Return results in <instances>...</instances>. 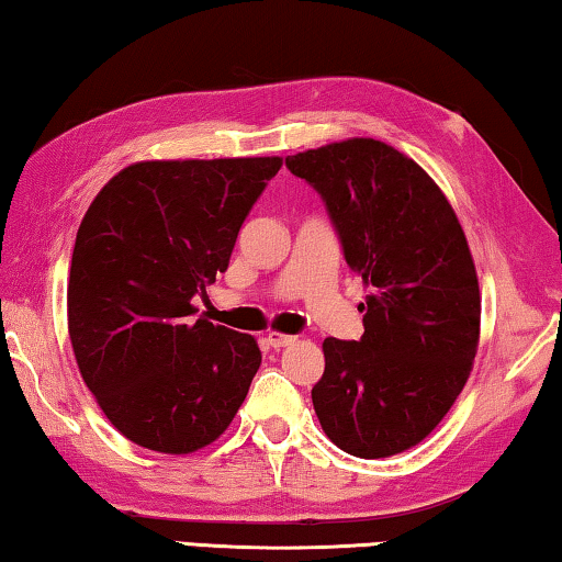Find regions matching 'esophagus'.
Here are the masks:
<instances>
[{
    "label": "esophagus",
    "instance_id": "obj_1",
    "mask_svg": "<svg viewBox=\"0 0 562 562\" xmlns=\"http://www.w3.org/2000/svg\"><path fill=\"white\" fill-rule=\"evenodd\" d=\"M268 341H270V347L280 349V347H288V345H292L294 337H292V335H282V331H270V335H268Z\"/></svg>",
    "mask_w": 562,
    "mask_h": 562
}]
</instances>
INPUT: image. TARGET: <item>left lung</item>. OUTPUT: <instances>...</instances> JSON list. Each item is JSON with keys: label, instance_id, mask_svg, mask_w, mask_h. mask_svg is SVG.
Returning <instances> with one entry per match:
<instances>
[{"label": "left lung", "instance_id": "obj_1", "mask_svg": "<svg viewBox=\"0 0 562 562\" xmlns=\"http://www.w3.org/2000/svg\"><path fill=\"white\" fill-rule=\"evenodd\" d=\"M284 164L322 195L369 288L361 339L322 345L315 414L341 451L402 453L449 414L479 349L481 292L463 227L431 176L382 140H339Z\"/></svg>", "mask_w": 562, "mask_h": 562}]
</instances>
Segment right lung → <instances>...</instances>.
I'll list each match as a JSON object with an SVG mask.
<instances>
[{"label":"right lung","instance_id":"obj_1","mask_svg":"<svg viewBox=\"0 0 562 562\" xmlns=\"http://www.w3.org/2000/svg\"><path fill=\"white\" fill-rule=\"evenodd\" d=\"M282 158L140 160L93 198L76 233L66 312L76 364L128 441L213 443L245 402L260 347L193 297L227 270L240 225Z\"/></svg>","mask_w":562,"mask_h":562}]
</instances>
